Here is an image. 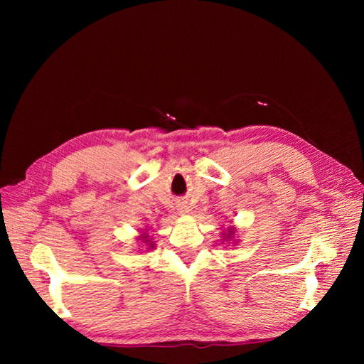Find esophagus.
<instances>
[{"label": "esophagus", "mask_w": 364, "mask_h": 364, "mask_svg": "<svg viewBox=\"0 0 364 364\" xmlns=\"http://www.w3.org/2000/svg\"><path fill=\"white\" fill-rule=\"evenodd\" d=\"M178 213H180L181 215H186V214H189V208L186 205H180L178 206Z\"/></svg>", "instance_id": "esophagus-1"}]
</instances>
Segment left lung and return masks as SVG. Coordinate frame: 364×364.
I'll return each instance as SVG.
<instances>
[{
	"label": "left lung",
	"instance_id": "8db88e82",
	"mask_svg": "<svg viewBox=\"0 0 364 364\" xmlns=\"http://www.w3.org/2000/svg\"><path fill=\"white\" fill-rule=\"evenodd\" d=\"M220 236H222V241L223 242H227V244H237L239 241H237V237H236V227L235 225H230L228 228H225V230H222L220 231Z\"/></svg>",
	"mask_w": 364,
	"mask_h": 364
}]
</instances>
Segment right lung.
Returning a JSON list of instances; mask_svg holds the SVG:
<instances>
[{
  "label": "right lung",
  "instance_id": "right-lung-1",
  "mask_svg": "<svg viewBox=\"0 0 364 364\" xmlns=\"http://www.w3.org/2000/svg\"><path fill=\"white\" fill-rule=\"evenodd\" d=\"M137 239H139V241H141L142 245H146V250H153L154 249V241H151L153 237H150L149 230H146V228H144V231L141 230V235L137 236Z\"/></svg>",
  "mask_w": 364,
  "mask_h": 364
}]
</instances>
